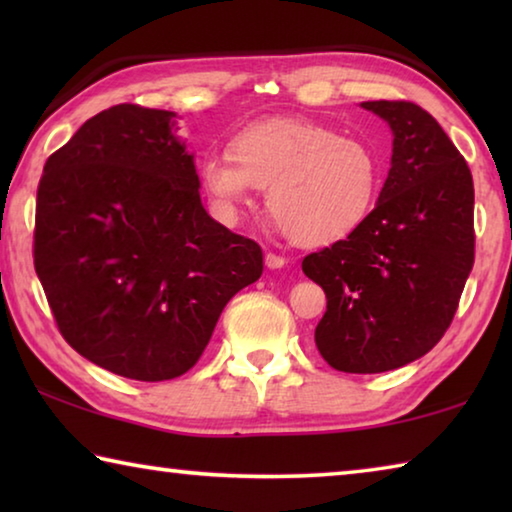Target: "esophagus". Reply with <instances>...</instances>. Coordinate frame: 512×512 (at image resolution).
<instances>
[{
	"label": "esophagus",
	"mask_w": 512,
	"mask_h": 512,
	"mask_svg": "<svg viewBox=\"0 0 512 512\" xmlns=\"http://www.w3.org/2000/svg\"><path fill=\"white\" fill-rule=\"evenodd\" d=\"M264 262H266V266L268 268H282L284 264H287V259H284L282 255H275V253H266V257H264Z\"/></svg>",
	"instance_id": "34e87169"
}]
</instances>
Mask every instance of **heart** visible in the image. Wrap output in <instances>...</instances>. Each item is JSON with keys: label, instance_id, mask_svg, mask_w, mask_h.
Returning <instances> with one entry per match:
<instances>
[{"label": "heart", "instance_id": "1", "mask_svg": "<svg viewBox=\"0 0 512 512\" xmlns=\"http://www.w3.org/2000/svg\"><path fill=\"white\" fill-rule=\"evenodd\" d=\"M384 169L361 137L302 119H266L232 137L228 153L201 162V183L225 221L266 189L268 212L293 244L325 246L348 237L377 203Z\"/></svg>", "mask_w": 512, "mask_h": 512}]
</instances>
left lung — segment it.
I'll use <instances>...</instances> for the list:
<instances>
[{
	"mask_svg": "<svg viewBox=\"0 0 512 512\" xmlns=\"http://www.w3.org/2000/svg\"><path fill=\"white\" fill-rule=\"evenodd\" d=\"M393 131L391 171L357 230L302 259L327 311L316 348L341 372H386L420 359L452 325L474 266L470 167L427 110L363 101Z\"/></svg>",
	"mask_w": 512,
	"mask_h": 512,
	"instance_id": "1",
	"label": "left lung"
}]
</instances>
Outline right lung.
<instances>
[{"label":"right lung","instance_id":"right-lung-1","mask_svg":"<svg viewBox=\"0 0 512 512\" xmlns=\"http://www.w3.org/2000/svg\"><path fill=\"white\" fill-rule=\"evenodd\" d=\"M173 112L119 103L45 162L33 266L58 332L97 366L176 379L223 307L264 268L262 248L205 212Z\"/></svg>","mask_w":512,"mask_h":512}]
</instances>
